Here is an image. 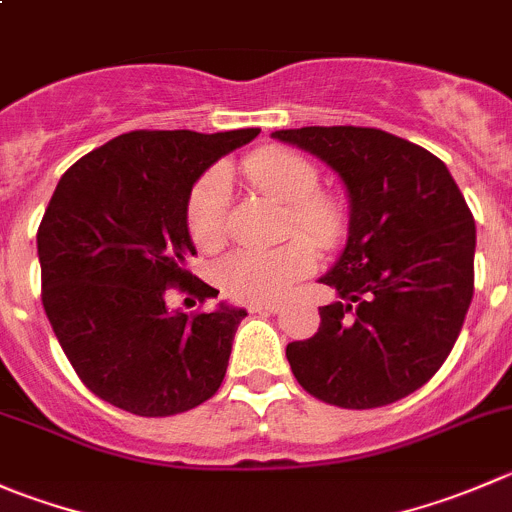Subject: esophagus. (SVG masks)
<instances>
[{"instance_id":"1","label":"esophagus","mask_w":512,"mask_h":512,"mask_svg":"<svg viewBox=\"0 0 512 512\" xmlns=\"http://www.w3.org/2000/svg\"><path fill=\"white\" fill-rule=\"evenodd\" d=\"M280 307H282L280 302H252L247 310H250V312H277Z\"/></svg>"}]
</instances>
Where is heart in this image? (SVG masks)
<instances>
[{"mask_svg": "<svg viewBox=\"0 0 512 512\" xmlns=\"http://www.w3.org/2000/svg\"><path fill=\"white\" fill-rule=\"evenodd\" d=\"M242 175L252 190L285 205L282 235L290 237L265 250H237L217 265V282L237 302H270L315 270L317 250H335L350 230V212L337 192L320 187L312 160L282 147H262L242 160ZM192 242L217 252L230 230V177L212 167L192 185L185 205ZM297 234V238H292Z\"/></svg>", "mask_w": 512, "mask_h": 512, "instance_id": "heart-1", "label": "heart"}]
</instances>
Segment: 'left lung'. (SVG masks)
<instances>
[{
    "label": "left lung",
    "instance_id": "left-lung-1",
    "mask_svg": "<svg viewBox=\"0 0 512 512\" xmlns=\"http://www.w3.org/2000/svg\"><path fill=\"white\" fill-rule=\"evenodd\" d=\"M322 157L350 192V237L320 282L340 302L285 350L305 393L347 410L423 388L453 350L475 287V220L443 160L375 127L275 132Z\"/></svg>",
    "mask_w": 512,
    "mask_h": 512
}]
</instances>
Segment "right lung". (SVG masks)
Listing matches in <instances>:
<instances>
[{
	"instance_id": "right-lung-1",
	"label": "right lung",
	"mask_w": 512,
	"mask_h": 512,
	"mask_svg": "<svg viewBox=\"0 0 512 512\" xmlns=\"http://www.w3.org/2000/svg\"><path fill=\"white\" fill-rule=\"evenodd\" d=\"M260 135L135 130L74 162L37 230L42 305L84 388L142 418L220 390L245 310L170 312L167 292L217 300L187 262L185 205L202 172Z\"/></svg>"
}]
</instances>
